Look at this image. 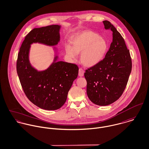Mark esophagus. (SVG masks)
I'll return each mask as SVG.
<instances>
[{
	"label": "esophagus",
	"instance_id": "esophagus-1",
	"mask_svg": "<svg viewBox=\"0 0 149 149\" xmlns=\"http://www.w3.org/2000/svg\"><path fill=\"white\" fill-rule=\"evenodd\" d=\"M84 74V70L82 68H80L79 70V76L80 77H82Z\"/></svg>",
	"mask_w": 149,
	"mask_h": 149
}]
</instances>
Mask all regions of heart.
<instances>
[{"instance_id": "obj_1", "label": "heart", "mask_w": 149, "mask_h": 149, "mask_svg": "<svg viewBox=\"0 0 149 149\" xmlns=\"http://www.w3.org/2000/svg\"><path fill=\"white\" fill-rule=\"evenodd\" d=\"M73 47L65 45L66 54L71 59L76 60L81 54L82 63L86 67L97 65L104 57L108 49L106 40L92 31H84L72 39Z\"/></svg>"}]
</instances>
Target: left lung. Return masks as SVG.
<instances>
[{
	"mask_svg": "<svg viewBox=\"0 0 149 149\" xmlns=\"http://www.w3.org/2000/svg\"><path fill=\"white\" fill-rule=\"evenodd\" d=\"M103 23L113 32V41L105 58L84 73L88 97L100 106L110 105L121 96L132 68L129 50L121 35L110 22Z\"/></svg>",
	"mask_w": 149,
	"mask_h": 149,
	"instance_id": "1",
	"label": "left lung"
}]
</instances>
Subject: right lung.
Here are the masks:
<instances>
[{"instance_id":"add662e5","label":"right lung","mask_w":149,"mask_h":149,"mask_svg":"<svg viewBox=\"0 0 149 149\" xmlns=\"http://www.w3.org/2000/svg\"><path fill=\"white\" fill-rule=\"evenodd\" d=\"M60 28L51 25L31 31L20 47L16 63L17 75L27 98L36 106L48 110H57L65 104L73 82L77 77L79 68L74 64L57 61L56 55L48 68L38 71L31 65L29 53L33 43L56 45L60 40Z\"/></svg>"}]
</instances>
